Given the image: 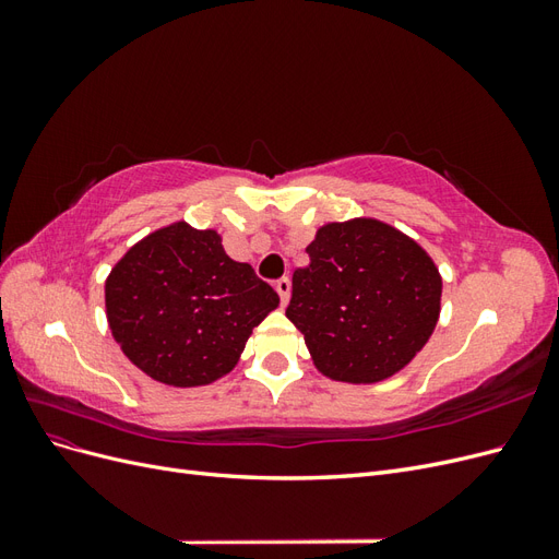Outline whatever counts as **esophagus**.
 Listing matches in <instances>:
<instances>
[{
    "label": "esophagus",
    "instance_id": "esophagus-1",
    "mask_svg": "<svg viewBox=\"0 0 559 559\" xmlns=\"http://www.w3.org/2000/svg\"><path fill=\"white\" fill-rule=\"evenodd\" d=\"M275 289H277L280 298H282V306H286V302H289V296H292V282H289V277L277 280L275 282Z\"/></svg>",
    "mask_w": 559,
    "mask_h": 559
}]
</instances>
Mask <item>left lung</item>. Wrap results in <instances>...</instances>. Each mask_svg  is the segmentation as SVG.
<instances>
[{
    "label": "left lung",
    "mask_w": 559,
    "mask_h": 559,
    "mask_svg": "<svg viewBox=\"0 0 559 559\" xmlns=\"http://www.w3.org/2000/svg\"><path fill=\"white\" fill-rule=\"evenodd\" d=\"M292 280L286 317L321 376L373 384L408 366L441 314L443 280L413 238L378 218L321 226Z\"/></svg>",
    "instance_id": "left-lung-1"
}]
</instances>
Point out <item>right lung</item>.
Returning <instances> with one entry per match:
<instances>
[{
    "label": "right lung",
    "instance_id": "1",
    "mask_svg": "<svg viewBox=\"0 0 559 559\" xmlns=\"http://www.w3.org/2000/svg\"><path fill=\"white\" fill-rule=\"evenodd\" d=\"M114 341L142 373L170 386L228 376L280 296L216 230L177 222L132 245L105 282Z\"/></svg>",
    "mask_w": 559,
    "mask_h": 559
}]
</instances>
